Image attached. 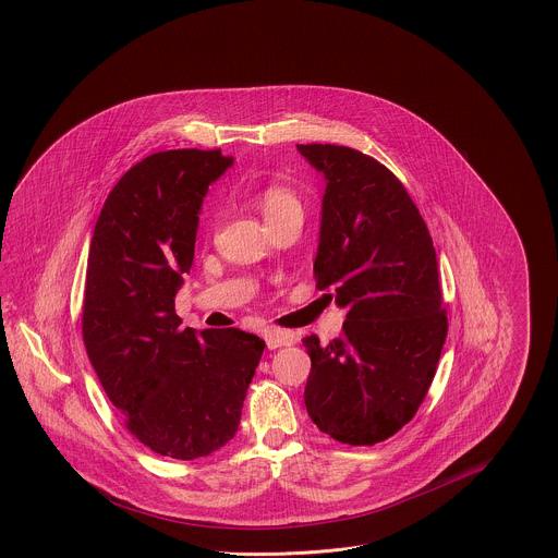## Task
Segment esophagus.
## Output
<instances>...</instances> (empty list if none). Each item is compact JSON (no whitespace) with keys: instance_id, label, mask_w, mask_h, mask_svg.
I'll return each mask as SVG.
<instances>
[{"instance_id":"1","label":"esophagus","mask_w":558,"mask_h":558,"mask_svg":"<svg viewBox=\"0 0 558 558\" xmlns=\"http://www.w3.org/2000/svg\"><path fill=\"white\" fill-rule=\"evenodd\" d=\"M265 342H267V349H280V347H287L295 340L293 332H287V330H276V328H267L265 330Z\"/></svg>"}]
</instances>
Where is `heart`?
I'll return each instance as SVG.
<instances>
[{
    "label": "heart",
    "mask_w": 558,
    "mask_h": 558,
    "mask_svg": "<svg viewBox=\"0 0 558 558\" xmlns=\"http://www.w3.org/2000/svg\"><path fill=\"white\" fill-rule=\"evenodd\" d=\"M258 207H260V211H263V216H265V222L271 220V218H276V216H280V214H284V211H293V209H300V211H302V205H300V201L295 198V194L289 192V190L282 187V185H269V187L260 194Z\"/></svg>",
    "instance_id": "1"
}]
</instances>
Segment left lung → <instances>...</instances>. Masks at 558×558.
<instances>
[{
	"label": "left lung",
	"instance_id": "obj_1",
	"mask_svg": "<svg viewBox=\"0 0 558 558\" xmlns=\"http://www.w3.org/2000/svg\"><path fill=\"white\" fill-rule=\"evenodd\" d=\"M298 150L326 181L317 289L347 311L328 344L304 338L306 410L342 445H377L412 421L445 347L434 241L401 181L373 157L335 144Z\"/></svg>",
	"mask_w": 558,
	"mask_h": 558
}]
</instances>
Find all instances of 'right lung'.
<instances>
[{"mask_svg":"<svg viewBox=\"0 0 558 558\" xmlns=\"http://www.w3.org/2000/svg\"><path fill=\"white\" fill-rule=\"evenodd\" d=\"M234 163L220 150H163L113 185L88 252L84 342L126 429L172 459L232 440L265 340L181 328L174 298L194 263L203 201Z\"/></svg>","mask_w":558,"mask_h":558,"instance_id":"1","label":"right lung"}]
</instances>
